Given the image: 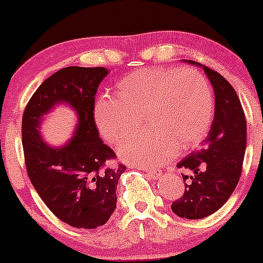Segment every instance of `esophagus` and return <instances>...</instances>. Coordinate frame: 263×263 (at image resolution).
Here are the masks:
<instances>
[{
  "mask_svg": "<svg viewBox=\"0 0 263 263\" xmlns=\"http://www.w3.org/2000/svg\"><path fill=\"white\" fill-rule=\"evenodd\" d=\"M136 168H139V169H141V171L146 172L148 176H150L151 178H154V179L159 178V177L161 176L160 171H154V169H148V168H140V166H136Z\"/></svg>",
  "mask_w": 263,
  "mask_h": 263,
  "instance_id": "esophagus-1",
  "label": "esophagus"
}]
</instances>
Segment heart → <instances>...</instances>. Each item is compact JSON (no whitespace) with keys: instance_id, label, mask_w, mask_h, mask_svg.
Masks as SVG:
<instances>
[{"instance_id":"obj_1","label":"heart","mask_w":263,"mask_h":263,"mask_svg":"<svg viewBox=\"0 0 263 263\" xmlns=\"http://www.w3.org/2000/svg\"><path fill=\"white\" fill-rule=\"evenodd\" d=\"M117 99L102 97L94 117L100 134L117 145L139 127L146 129L121 144L128 163L160 166L179 151L195 147L208 134L214 117V92L195 68L148 67L118 82Z\"/></svg>"}]
</instances>
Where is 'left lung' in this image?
Listing matches in <instances>:
<instances>
[{"instance_id":"8db88e82","label":"left lung","mask_w":263,"mask_h":263,"mask_svg":"<svg viewBox=\"0 0 263 263\" xmlns=\"http://www.w3.org/2000/svg\"><path fill=\"white\" fill-rule=\"evenodd\" d=\"M200 66L214 87L215 116L202 146L177 165L192 173L182 174L184 193L171 205L184 219L209 216L229 200L239 182L246 153L247 121L234 87L213 68Z\"/></svg>"}]
</instances>
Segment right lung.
<instances>
[{
	"label": "right lung",
	"instance_id": "obj_1",
	"mask_svg": "<svg viewBox=\"0 0 263 263\" xmlns=\"http://www.w3.org/2000/svg\"><path fill=\"white\" fill-rule=\"evenodd\" d=\"M105 67L62 68L49 76L26 104L21 123L24 159L31 184L47 208L73 228L95 229L116 210L117 184L126 166L112 168L115 151L99 137L94 100ZM58 102H68L78 113L76 136L60 149L41 141L40 119Z\"/></svg>",
	"mask_w": 263,
	"mask_h": 263
}]
</instances>
